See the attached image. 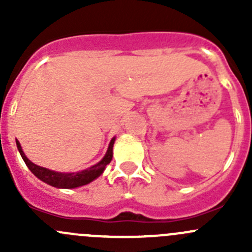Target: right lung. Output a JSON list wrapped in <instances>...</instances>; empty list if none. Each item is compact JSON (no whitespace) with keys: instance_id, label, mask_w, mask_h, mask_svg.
<instances>
[{"instance_id":"1","label":"right lung","mask_w":252,"mask_h":252,"mask_svg":"<svg viewBox=\"0 0 252 252\" xmlns=\"http://www.w3.org/2000/svg\"><path fill=\"white\" fill-rule=\"evenodd\" d=\"M113 138L108 145L107 152H106L105 157L101 159L98 163L94 164L93 167L88 169H84L81 172H77V173H62V172H55L51 171V169L44 168V167L36 166V164L32 163L25 154L23 152L22 146H20L19 141L17 140V147L19 150V154L22 156V158L24 159L25 164L28 166V168L32 171V173L36 175L40 180L45 182L46 184L51 185V187L60 188V189H74V188L83 187V185L89 184L90 182L95 180L96 178L100 177L101 174L105 171L106 166L112 161V156H113V144H114Z\"/></svg>"}]
</instances>
